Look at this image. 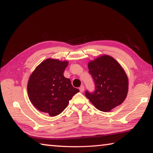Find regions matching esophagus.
I'll return each mask as SVG.
<instances>
[{"mask_svg": "<svg viewBox=\"0 0 153 153\" xmlns=\"http://www.w3.org/2000/svg\"><path fill=\"white\" fill-rule=\"evenodd\" d=\"M79 91H80V92H84V86H83V85H82V86H81L79 87Z\"/></svg>", "mask_w": 153, "mask_h": 153, "instance_id": "esophagus-1", "label": "esophagus"}]
</instances>
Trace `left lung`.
<instances>
[{
    "label": "left lung",
    "instance_id": "obj_1",
    "mask_svg": "<svg viewBox=\"0 0 153 153\" xmlns=\"http://www.w3.org/2000/svg\"><path fill=\"white\" fill-rule=\"evenodd\" d=\"M88 67L95 84L94 92H85L90 101L103 112L120 105L128 91V76L121 65L105 55L90 61Z\"/></svg>",
    "mask_w": 153,
    "mask_h": 153
}]
</instances>
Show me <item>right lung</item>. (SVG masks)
<instances>
[{"label": "right lung", "mask_w": 153, "mask_h": 153, "mask_svg": "<svg viewBox=\"0 0 153 153\" xmlns=\"http://www.w3.org/2000/svg\"><path fill=\"white\" fill-rule=\"evenodd\" d=\"M67 61L47 59L36 67L28 80V97L41 112L54 117L64 111L73 96L78 92L70 79L63 76Z\"/></svg>", "instance_id": "add662e5"}]
</instances>
